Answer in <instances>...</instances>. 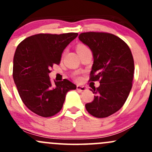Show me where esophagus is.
<instances>
[{
  "mask_svg": "<svg viewBox=\"0 0 152 152\" xmlns=\"http://www.w3.org/2000/svg\"><path fill=\"white\" fill-rule=\"evenodd\" d=\"M76 89L78 90H80V91H85L87 90V87L85 86H82V85H77L76 86Z\"/></svg>",
  "mask_w": 152,
  "mask_h": 152,
  "instance_id": "obj_1",
  "label": "esophagus"
}]
</instances>
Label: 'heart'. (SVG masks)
<instances>
[{
  "instance_id": "b5f03b06",
  "label": "heart",
  "mask_w": 152,
  "mask_h": 152,
  "mask_svg": "<svg viewBox=\"0 0 152 152\" xmlns=\"http://www.w3.org/2000/svg\"><path fill=\"white\" fill-rule=\"evenodd\" d=\"M86 48H87L86 47V46H85V45H78V47H77V50H83V49H86Z\"/></svg>"
}]
</instances>
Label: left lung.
I'll list each match as a JSON object with an SVG mask.
<instances>
[{
	"label": "left lung",
	"mask_w": 152,
	"mask_h": 152,
	"mask_svg": "<svg viewBox=\"0 0 152 152\" xmlns=\"http://www.w3.org/2000/svg\"><path fill=\"white\" fill-rule=\"evenodd\" d=\"M79 39L93 53L90 80L100 83L91 90L94 99L86 104V110L94 117H108L123 107L131 91L134 70L132 52L124 41L112 34L85 32Z\"/></svg>",
	"instance_id": "obj_1"
}]
</instances>
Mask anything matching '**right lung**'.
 Returning a JSON list of instances; mask_svg holds the SVG:
<instances>
[{"mask_svg": "<svg viewBox=\"0 0 152 152\" xmlns=\"http://www.w3.org/2000/svg\"><path fill=\"white\" fill-rule=\"evenodd\" d=\"M77 33L39 34L28 37L17 47L13 79L24 104L42 117H50L62 108L67 93L76 86L67 79L51 83L50 69L59 65L62 53Z\"/></svg>", "mask_w": 152, "mask_h": 152, "instance_id": "right-lung-1", "label": "right lung"}]
</instances>
